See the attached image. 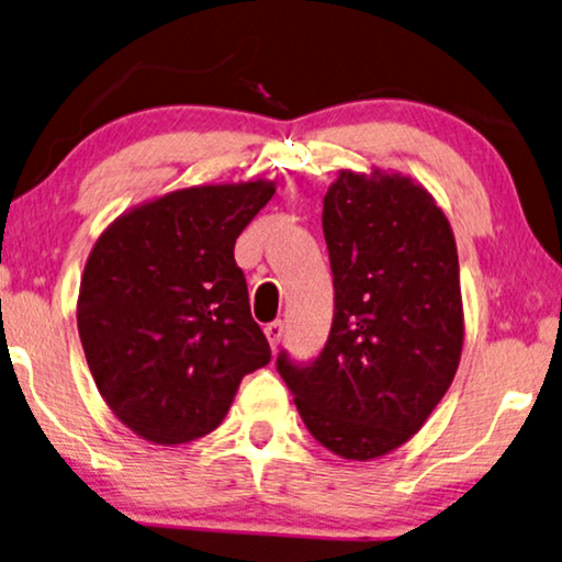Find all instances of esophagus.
<instances>
[{
    "instance_id": "1",
    "label": "esophagus",
    "mask_w": 562,
    "mask_h": 562,
    "mask_svg": "<svg viewBox=\"0 0 562 562\" xmlns=\"http://www.w3.org/2000/svg\"><path fill=\"white\" fill-rule=\"evenodd\" d=\"M263 334H266V341H269V346L276 351V346L281 344V336H283V324L281 321H273V324L263 328Z\"/></svg>"
}]
</instances>
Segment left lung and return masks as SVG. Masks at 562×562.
<instances>
[{
	"label": "left lung",
	"instance_id": "obj_1",
	"mask_svg": "<svg viewBox=\"0 0 562 562\" xmlns=\"http://www.w3.org/2000/svg\"><path fill=\"white\" fill-rule=\"evenodd\" d=\"M336 311L311 366L279 356L308 434L346 461H375L418 434L461 363L456 236L423 183L344 169L324 196Z\"/></svg>",
	"mask_w": 562,
	"mask_h": 562
}]
</instances>
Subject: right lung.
I'll return each instance as SVG.
<instances>
[{
	"label": "right lung",
	"mask_w": 562,
	"mask_h": 562,
	"mask_svg": "<svg viewBox=\"0 0 562 562\" xmlns=\"http://www.w3.org/2000/svg\"><path fill=\"white\" fill-rule=\"evenodd\" d=\"M276 183H201L136 204L91 248L77 326L114 416L156 446L204 438L271 361L234 244Z\"/></svg>",
	"instance_id": "add662e5"
}]
</instances>
